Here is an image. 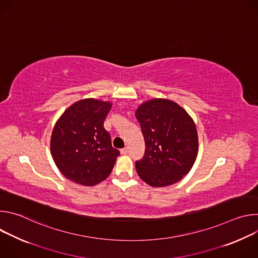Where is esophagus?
Wrapping results in <instances>:
<instances>
[{"label": "esophagus", "mask_w": 258, "mask_h": 258, "mask_svg": "<svg viewBox=\"0 0 258 258\" xmlns=\"http://www.w3.org/2000/svg\"><path fill=\"white\" fill-rule=\"evenodd\" d=\"M120 153H121L122 155H125V154L128 153V149H127V148H123V149L120 150Z\"/></svg>", "instance_id": "34e87169"}]
</instances>
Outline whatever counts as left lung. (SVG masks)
Wrapping results in <instances>:
<instances>
[{
  "instance_id": "obj_1",
  "label": "left lung",
  "mask_w": 258,
  "mask_h": 258,
  "mask_svg": "<svg viewBox=\"0 0 258 258\" xmlns=\"http://www.w3.org/2000/svg\"><path fill=\"white\" fill-rule=\"evenodd\" d=\"M140 122L146 150L136 162L139 176L154 188L179 181L193 167L199 150L196 124L177 103L154 98L139 105Z\"/></svg>"
}]
</instances>
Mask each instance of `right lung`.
Listing matches in <instances>:
<instances>
[{
    "mask_svg": "<svg viewBox=\"0 0 258 258\" xmlns=\"http://www.w3.org/2000/svg\"><path fill=\"white\" fill-rule=\"evenodd\" d=\"M111 107L109 101L83 99L69 106L56 121L50 141L51 155L71 181L95 186L111 173L119 155L104 128Z\"/></svg>",
    "mask_w": 258,
    "mask_h": 258,
    "instance_id": "obj_1",
    "label": "right lung"
}]
</instances>
